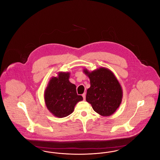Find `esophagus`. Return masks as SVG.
Listing matches in <instances>:
<instances>
[{
	"instance_id": "1",
	"label": "esophagus",
	"mask_w": 160,
	"mask_h": 160,
	"mask_svg": "<svg viewBox=\"0 0 160 160\" xmlns=\"http://www.w3.org/2000/svg\"><path fill=\"white\" fill-rule=\"evenodd\" d=\"M82 97H83V98L84 100H85V99H86V94L83 93V94L82 95Z\"/></svg>"
}]
</instances>
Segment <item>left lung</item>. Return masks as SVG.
<instances>
[{"instance_id": "left-lung-1", "label": "left lung", "mask_w": 160, "mask_h": 160, "mask_svg": "<svg viewBox=\"0 0 160 160\" xmlns=\"http://www.w3.org/2000/svg\"><path fill=\"white\" fill-rule=\"evenodd\" d=\"M83 72L89 78L91 83L87 91L86 101L102 116L113 114L120 106L123 97L122 87L113 72L104 67L91 72L84 69Z\"/></svg>"}]
</instances>
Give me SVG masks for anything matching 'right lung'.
Listing matches in <instances>:
<instances>
[{"instance_id": "obj_1", "label": "right lung", "mask_w": 160, "mask_h": 160, "mask_svg": "<svg viewBox=\"0 0 160 160\" xmlns=\"http://www.w3.org/2000/svg\"><path fill=\"white\" fill-rule=\"evenodd\" d=\"M68 72H59L57 77L50 78L44 91L46 107L57 118L71 114L77 102L83 100L77 93L76 86L71 83Z\"/></svg>"}]
</instances>
